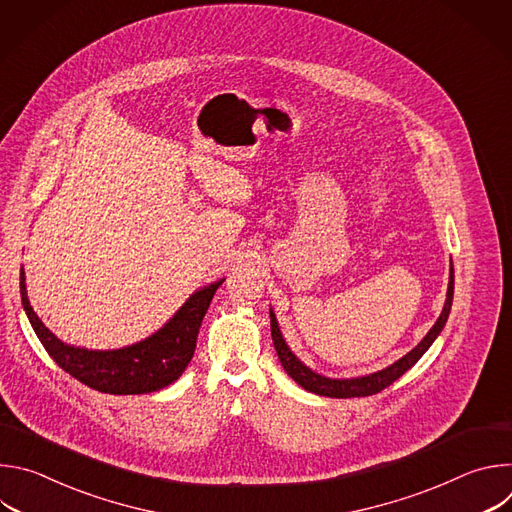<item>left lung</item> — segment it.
Segmentation results:
<instances>
[{"label": "left lung", "mask_w": 512, "mask_h": 512, "mask_svg": "<svg viewBox=\"0 0 512 512\" xmlns=\"http://www.w3.org/2000/svg\"><path fill=\"white\" fill-rule=\"evenodd\" d=\"M452 300H454V267L450 269V283H448V296H446V304L444 310L437 318V322L431 326V330L423 336V340L411 350L407 352L403 358H399L397 362H393L391 367L371 373L367 377H356V379H328L322 377L318 373H314L312 369H308L306 364L289 350V346L285 344L279 324L275 320L273 310H269V318H271V338H273V346L277 350V356L281 360V367L285 369V373L294 379L300 387H304L310 393L316 395H324V397H334V399H348V397H369L375 393H381L383 389H387L391 383H395L401 375H405L413 364L425 354V350L433 344V340L440 336V332L444 330L450 310H452Z\"/></svg>", "instance_id": "obj_1"}]
</instances>
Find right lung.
Returning a JSON list of instances; mask_svg holds the SVG:
<instances>
[{"instance_id":"obj_1","label":"right lung","mask_w":512,"mask_h":512,"mask_svg":"<svg viewBox=\"0 0 512 512\" xmlns=\"http://www.w3.org/2000/svg\"><path fill=\"white\" fill-rule=\"evenodd\" d=\"M223 281L218 279L194 291L176 316L150 338L117 350H89L58 340L30 306L24 269H20V294L38 340L62 371L101 393L141 395L172 385L186 371L202 318Z\"/></svg>"}]
</instances>
